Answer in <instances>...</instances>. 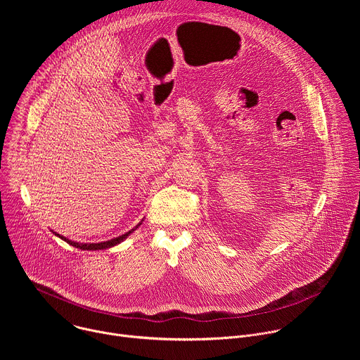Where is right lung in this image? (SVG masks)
<instances>
[{
  "instance_id": "add662e5",
  "label": "right lung",
  "mask_w": 360,
  "mask_h": 360,
  "mask_svg": "<svg viewBox=\"0 0 360 360\" xmlns=\"http://www.w3.org/2000/svg\"><path fill=\"white\" fill-rule=\"evenodd\" d=\"M143 221V219H142ZM142 221L134 228V229H131V231H128L127 233H124V235H121V236H118V238H114V239H110V240H105V242H98V243H81V242H75V240H71V239H68V238H65V236H63V235H60V233H57V232H54L53 231V233H56V236H58V238H61L63 240H65L67 243H70V245H72V246H75V248H78V249H82V250H102V249H110V248H112V246H115V245H118V243H121V242H124L141 224H142Z\"/></svg>"
}]
</instances>
